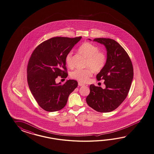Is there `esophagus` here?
I'll return each mask as SVG.
<instances>
[{
	"mask_svg": "<svg viewBox=\"0 0 154 154\" xmlns=\"http://www.w3.org/2000/svg\"><path fill=\"white\" fill-rule=\"evenodd\" d=\"M79 86H85V84H83L82 83L79 82Z\"/></svg>",
	"mask_w": 154,
	"mask_h": 154,
	"instance_id": "esophagus-1",
	"label": "esophagus"
}]
</instances>
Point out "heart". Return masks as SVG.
Returning a JSON list of instances; mask_svg holds the SVG:
<instances>
[{
    "mask_svg": "<svg viewBox=\"0 0 154 154\" xmlns=\"http://www.w3.org/2000/svg\"><path fill=\"white\" fill-rule=\"evenodd\" d=\"M79 50L87 57L86 66L90 68L75 69L72 72L71 77L79 82H87L93 74V71L91 69L94 71H101L105 67L107 58L104 53L99 51L97 46L90 42L83 43L79 47ZM72 54L73 52L71 51L68 53L65 57L66 63L69 67L72 66Z\"/></svg>",
    "mask_w": 154,
    "mask_h": 154,
    "instance_id": "obj_1",
    "label": "heart"
}]
</instances>
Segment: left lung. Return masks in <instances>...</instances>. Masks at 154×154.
Masks as SVG:
<instances>
[{"instance_id": "left-lung-1", "label": "left lung", "mask_w": 154, "mask_h": 154, "mask_svg": "<svg viewBox=\"0 0 154 154\" xmlns=\"http://www.w3.org/2000/svg\"><path fill=\"white\" fill-rule=\"evenodd\" d=\"M94 41L103 45L107 50L105 67L96 75L98 81L105 80L106 88L91 85L87 103L96 111L109 112L117 109L127 97L134 77V69L130 57L116 41L103 38H95Z\"/></svg>"}]
</instances>
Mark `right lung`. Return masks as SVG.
Instances as JSON below:
<instances>
[{"label": "right lung", "mask_w": 154, "mask_h": 154, "mask_svg": "<svg viewBox=\"0 0 154 154\" xmlns=\"http://www.w3.org/2000/svg\"><path fill=\"white\" fill-rule=\"evenodd\" d=\"M82 37H57L42 42L34 49L27 66V81L30 92L39 106L54 112L63 109L78 82L69 79L56 83L58 76L67 77L65 57Z\"/></svg>", "instance_id": "obj_1"}]
</instances>
